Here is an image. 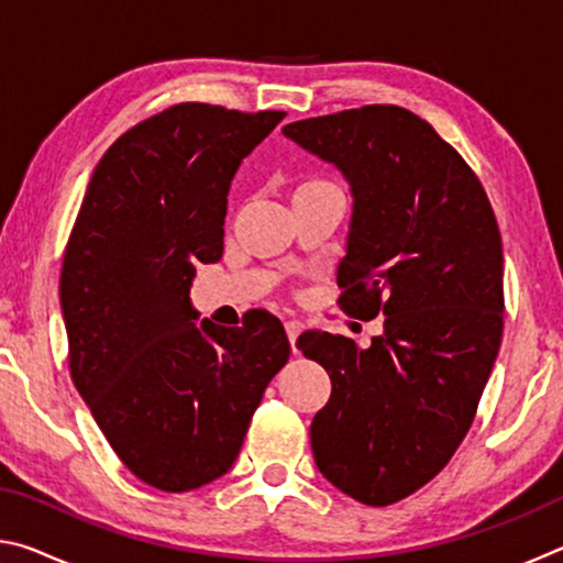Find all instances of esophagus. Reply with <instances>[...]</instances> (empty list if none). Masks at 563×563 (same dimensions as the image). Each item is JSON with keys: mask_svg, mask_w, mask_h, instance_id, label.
I'll use <instances>...</instances> for the list:
<instances>
[{"mask_svg": "<svg viewBox=\"0 0 563 563\" xmlns=\"http://www.w3.org/2000/svg\"><path fill=\"white\" fill-rule=\"evenodd\" d=\"M300 330H302V325H300L298 320H288V322H285V332H288V340H290V345H292V352H298V347H295V340H298Z\"/></svg>", "mask_w": 563, "mask_h": 563, "instance_id": "1", "label": "esophagus"}]
</instances>
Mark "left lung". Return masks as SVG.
<instances>
[{
    "mask_svg": "<svg viewBox=\"0 0 563 563\" xmlns=\"http://www.w3.org/2000/svg\"><path fill=\"white\" fill-rule=\"evenodd\" d=\"M283 133L350 184L340 308L385 318L365 350L320 330L298 338L332 383L312 454L347 497L387 507L440 474L474 422L504 330L499 225L466 161L402 107L369 103Z\"/></svg>",
    "mask_w": 563,
    "mask_h": 563,
    "instance_id": "8db88e82",
    "label": "left lung"
}]
</instances>
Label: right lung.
Here are the masks:
<instances>
[{
	"label": "right lung",
	"mask_w": 563,
	"mask_h": 563,
	"mask_svg": "<svg viewBox=\"0 0 563 563\" xmlns=\"http://www.w3.org/2000/svg\"><path fill=\"white\" fill-rule=\"evenodd\" d=\"M285 111L176 103L93 168L59 278L69 369L111 450L141 482L190 492L231 470L265 387L290 357L278 318L198 312L196 263L223 255L228 190Z\"/></svg>",
	"instance_id": "1"
}]
</instances>
